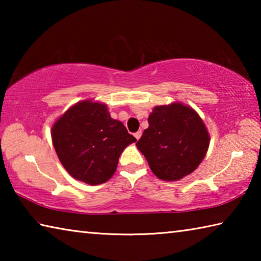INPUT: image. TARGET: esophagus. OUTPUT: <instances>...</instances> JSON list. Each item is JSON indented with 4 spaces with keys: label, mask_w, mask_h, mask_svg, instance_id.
I'll return each mask as SVG.
<instances>
[{
    "label": "esophagus",
    "mask_w": 261,
    "mask_h": 261,
    "mask_svg": "<svg viewBox=\"0 0 261 261\" xmlns=\"http://www.w3.org/2000/svg\"><path fill=\"white\" fill-rule=\"evenodd\" d=\"M140 136H141V131H137L136 134H135L136 139H139V138H140Z\"/></svg>",
    "instance_id": "obj_1"
}]
</instances>
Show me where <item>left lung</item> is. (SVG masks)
<instances>
[{"label":"left lung","instance_id":"8db88e82","mask_svg":"<svg viewBox=\"0 0 261 261\" xmlns=\"http://www.w3.org/2000/svg\"><path fill=\"white\" fill-rule=\"evenodd\" d=\"M148 124L137 147L158 178L178 180L200 165L210 136L192 108L179 102L156 106L149 115Z\"/></svg>","mask_w":261,"mask_h":261}]
</instances>
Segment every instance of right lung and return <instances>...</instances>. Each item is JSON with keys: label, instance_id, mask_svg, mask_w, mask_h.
I'll return each mask as SVG.
<instances>
[{"label": "right lung", "instance_id": "obj_1", "mask_svg": "<svg viewBox=\"0 0 261 261\" xmlns=\"http://www.w3.org/2000/svg\"><path fill=\"white\" fill-rule=\"evenodd\" d=\"M51 138L68 173L90 185L107 182L123 149L137 140L122 122L110 117L107 106L88 100L62 115L53 126Z\"/></svg>", "mask_w": 261, "mask_h": 261}]
</instances>
